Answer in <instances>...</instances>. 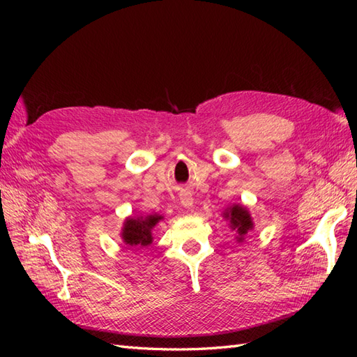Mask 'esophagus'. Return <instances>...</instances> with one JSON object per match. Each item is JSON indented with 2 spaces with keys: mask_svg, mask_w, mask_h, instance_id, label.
I'll return each instance as SVG.
<instances>
[{
  "mask_svg": "<svg viewBox=\"0 0 357 357\" xmlns=\"http://www.w3.org/2000/svg\"><path fill=\"white\" fill-rule=\"evenodd\" d=\"M181 204H183V206H184V207H187V208L193 207V198H192V193L184 192L183 195H181Z\"/></svg>",
  "mask_w": 357,
  "mask_h": 357,
  "instance_id": "obj_1",
  "label": "esophagus"
}]
</instances>
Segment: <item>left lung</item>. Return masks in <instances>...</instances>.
Listing matches in <instances>:
<instances>
[{"instance_id":"8db88e82","label":"left lung","mask_w":357,"mask_h":357,"mask_svg":"<svg viewBox=\"0 0 357 357\" xmlns=\"http://www.w3.org/2000/svg\"><path fill=\"white\" fill-rule=\"evenodd\" d=\"M224 218L230 221V229L238 233V241L244 239L245 234L253 229V221L248 210L242 206H231L224 211Z\"/></svg>"}]
</instances>
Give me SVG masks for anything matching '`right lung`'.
<instances>
[{
    "label": "right lung",
    "instance_id": "add662e5",
    "mask_svg": "<svg viewBox=\"0 0 357 357\" xmlns=\"http://www.w3.org/2000/svg\"><path fill=\"white\" fill-rule=\"evenodd\" d=\"M162 216L149 215L146 218H127L121 238L130 247H147L153 241L151 230L161 221Z\"/></svg>",
    "mask_w": 357,
    "mask_h": 357
}]
</instances>
